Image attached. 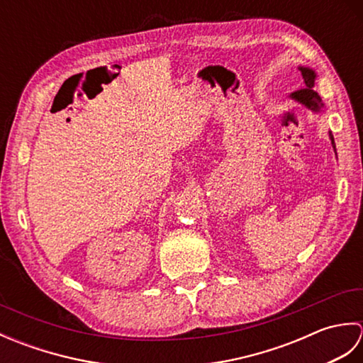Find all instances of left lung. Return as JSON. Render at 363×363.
Here are the masks:
<instances>
[{
	"instance_id": "left-lung-1",
	"label": "left lung",
	"mask_w": 363,
	"mask_h": 363,
	"mask_svg": "<svg viewBox=\"0 0 363 363\" xmlns=\"http://www.w3.org/2000/svg\"><path fill=\"white\" fill-rule=\"evenodd\" d=\"M298 70L301 72V76H303V82H304V89H301L298 91H293L290 95V99L293 101H296L299 104H303L307 109L312 111L313 113H325V104H323L320 95L317 91L313 90L315 87V79H317V73H315L313 68L311 67H304V65H299ZM329 138H330V143H333V148L335 151V142H334V135L333 133L329 130ZM337 154V151H335Z\"/></svg>"
}]
</instances>
